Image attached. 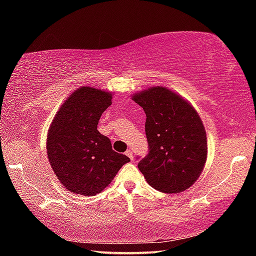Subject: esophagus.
<instances>
[{
  "label": "esophagus",
  "instance_id": "1",
  "mask_svg": "<svg viewBox=\"0 0 256 256\" xmlns=\"http://www.w3.org/2000/svg\"><path fill=\"white\" fill-rule=\"evenodd\" d=\"M125 154H126V156H128V157L130 159H131V160H133V152H132V151H131V150H128V151H126V152H125Z\"/></svg>",
  "mask_w": 256,
  "mask_h": 256
}]
</instances>
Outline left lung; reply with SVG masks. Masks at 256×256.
I'll return each mask as SVG.
<instances>
[{
	"label": "left lung",
	"instance_id": "1",
	"mask_svg": "<svg viewBox=\"0 0 256 256\" xmlns=\"http://www.w3.org/2000/svg\"><path fill=\"white\" fill-rule=\"evenodd\" d=\"M146 112L149 154L138 164L148 184L164 193H180L200 177L208 157L204 125L188 100L166 86L132 94Z\"/></svg>",
	"mask_w": 256,
	"mask_h": 256
}]
</instances>
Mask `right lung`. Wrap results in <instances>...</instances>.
Instances as JSON below:
<instances>
[{"mask_svg": "<svg viewBox=\"0 0 256 256\" xmlns=\"http://www.w3.org/2000/svg\"><path fill=\"white\" fill-rule=\"evenodd\" d=\"M112 99L110 92L82 86L66 99L52 120L47 157L60 183L72 193L96 196L130 162L125 154L115 152L110 138L97 130Z\"/></svg>", "mask_w": 256, "mask_h": 256, "instance_id": "1", "label": "right lung"}]
</instances>
